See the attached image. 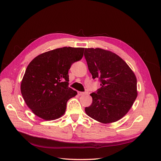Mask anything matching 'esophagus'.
I'll use <instances>...</instances> for the list:
<instances>
[{
  "instance_id": "esophagus-1",
  "label": "esophagus",
  "mask_w": 161,
  "mask_h": 161,
  "mask_svg": "<svg viewBox=\"0 0 161 161\" xmlns=\"http://www.w3.org/2000/svg\"><path fill=\"white\" fill-rule=\"evenodd\" d=\"M85 94V92H81V91H78V95H79V96H81V95H83Z\"/></svg>"
}]
</instances>
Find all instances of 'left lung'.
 <instances>
[{
	"label": "left lung",
	"instance_id": "1",
	"mask_svg": "<svg viewBox=\"0 0 161 161\" xmlns=\"http://www.w3.org/2000/svg\"><path fill=\"white\" fill-rule=\"evenodd\" d=\"M85 58L92 79H99L101 88L91 96L85 108L91 118L109 124L122 118L138 95L137 80L126 62L115 53L101 48H85Z\"/></svg>",
	"mask_w": 161,
	"mask_h": 161
}]
</instances>
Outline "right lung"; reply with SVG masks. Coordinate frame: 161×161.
<instances>
[{
    "label": "right lung",
    "mask_w": 161,
    "mask_h": 161,
    "mask_svg": "<svg viewBox=\"0 0 161 161\" xmlns=\"http://www.w3.org/2000/svg\"><path fill=\"white\" fill-rule=\"evenodd\" d=\"M85 48L64 47L37 56L27 67L21 84L25 103L45 120L60 118L77 92L69 86V70L83 56Z\"/></svg>",
    "instance_id": "right-lung-1"
}]
</instances>
